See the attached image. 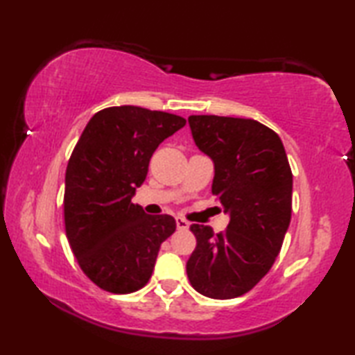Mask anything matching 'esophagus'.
Wrapping results in <instances>:
<instances>
[{
    "mask_svg": "<svg viewBox=\"0 0 355 355\" xmlns=\"http://www.w3.org/2000/svg\"><path fill=\"white\" fill-rule=\"evenodd\" d=\"M175 222H177L178 230H188V228H189V222L186 220V219H183V218H180V216H177Z\"/></svg>",
    "mask_w": 355,
    "mask_h": 355,
    "instance_id": "obj_1",
    "label": "esophagus"
}]
</instances>
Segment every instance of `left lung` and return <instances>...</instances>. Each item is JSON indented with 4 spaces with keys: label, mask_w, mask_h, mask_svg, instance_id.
<instances>
[{
    "label": "left lung",
    "mask_w": 355,
    "mask_h": 355,
    "mask_svg": "<svg viewBox=\"0 0 355 355\" xmlns=\"http://www.w3.org/2000/svg\"><path fill=\"white\" fill-rule=\"evenodd\" d=\"M196 146L214 163L211 192L230 214L225 232L192 224V288L211 299L250 291L269 272L291 219L293 173L279 135L257 120L189 116Z\"/></svg>",
    "instance_id": "1"
}]
</instances>
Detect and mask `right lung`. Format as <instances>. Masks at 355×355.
I'll return each mask as SVG.
<instances>
[{
	"label": "right lung",
	"instance_id": "obj_1",
	"mask_svg": "<svg viewBox=\"0 0 355 355\" xmlns=\"http://www.w3.org/2000/svg\"><path fill=\"white\" fill-rule=\"evenodd\" d=\"M175 114L112 106L94 114L65 172V235L83 272L101 290L128 294L152 277L161 244L175 232L169 214H147L131 197L152 155L183 128Z\"/></svg>",
	"mask_w": 355,
	"mask_h": 355
}]
</instances>
